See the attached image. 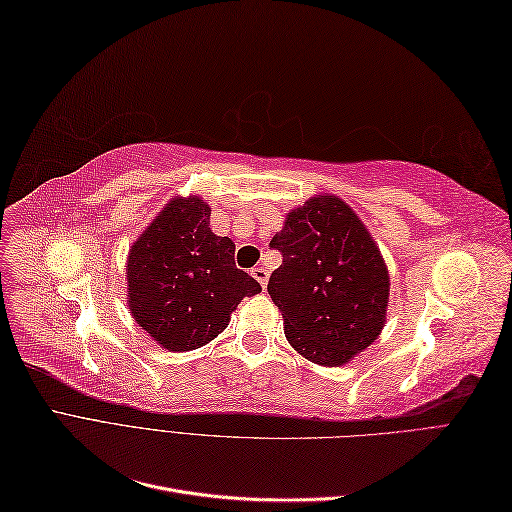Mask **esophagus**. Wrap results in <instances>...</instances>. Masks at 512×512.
I'll return each mask as SVG.
<instances>
[{
    "label": "esophagus",
    "mask_w": 512,
    "mask_h": 512,
    "mask_svg": "<svg viewBox=\"0 0 512 512\" xmlns=\"http://www.w3.org/2000/svg\"><path fill=\"white\" fill-rule=\"evenodd\" d=\"M252 275L256 277V282H258L262 288H267V282H269V271H267L265 267H254V269H252Z\"/></svg>",
    "instance_id": "obj_1"
}]
</instances>
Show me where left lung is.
<instances>
[{"label":"left lung","instance_id":"1","mask_svg":"<svg viewBox=\"0 0 512 512\" xmlns=\"http://www.w3.org/2000/svg\"><path fill=\"white\" fill-rule=\"evenodd\" d=\"M271 247L284 260L267 290L294 350L316 365L339 367L376 342L386 327L391 277L348 203L312 196L286 213Z\"/></svg>","mask_w":512,"mask_h":512}]
</instances>
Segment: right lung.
<instances>
[{
  "label": "right lung",
  "mask_w": 512,
  "mask_h": 512,
  "mask_svg": "<svg viewBox=\"0 0 512 512\" xmlns=\"http://www.w3.org/2000/svg\"><path fill=\"white\" fill-rule=\"evenodd\" d=\"M203 198L175 196L149 222L126 260L128 309L138 327L170 352L209 344L243 297L262 288L235 265V243L209 228Z\"/></svg>",
  "instance_id": "1"
}]
</instances>
